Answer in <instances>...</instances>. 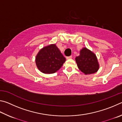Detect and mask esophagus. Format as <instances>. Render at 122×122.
<instances>
[{
    "label": "esophagus",
    "instance_id": "1",
    "mask_svg": "<svg viewBox=\"0 0 122 122\" xmlns=\"http://www.w3.org/2000/svg\"><path fill=\"white\" fill-rule=\"evenodd\" d=\"M66 59H72V56H69V57H66Z\"/></svg>",
    "mask_w": 122,
    "mask_h": 122
}]
</instances>
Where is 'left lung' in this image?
Wrapping results in <instances>:
<instances>
[{
	"label": "left lung",
	"mask_w": 122,
	"mask_h": 122,
	"mask_svg": "<svg viewBox=\"0 0 122 122\" xmlns=\"http://www.w3.org/2000/svg\"><path fill=\"white\" fill-rule=\"evenodd\" d=\"M76 61L79 69L86 75L95 73L99 69L97 56L86 48L80 51V55L76 57Z\"/></svg>",
	"instance_id": "obj_1"
}]
</instances>
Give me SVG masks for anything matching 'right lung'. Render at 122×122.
<instances>
[{
    "label": "right lung",
    "mask_w": 122,
    "mask_h": 122,
    "mask_svg": "<svg viewBox=\"0 0 122 122\" xmlns=\"http://www.w3.org/2000/svg\"><path fill=\"white\" fill-rule=\"evenodd\" d=\"M66 61L65 58L55 44L43 47L35 58L37 67L42 73L52 74L61 69Z\"/></svg>",
    "instance_id": "right-lung-1"
}]
</instances>
